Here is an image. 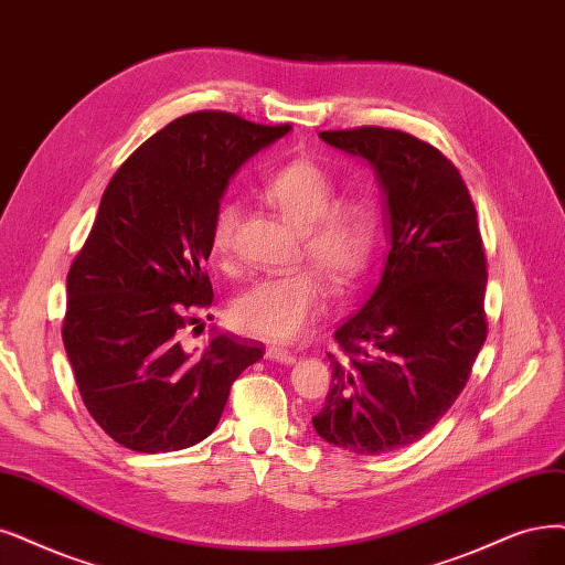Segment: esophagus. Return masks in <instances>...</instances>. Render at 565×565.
Masks as SVG:
<instances>
[{"mask_svg": "<svg viewBox=\"0 0 565 565\" xmlns=\"http://www.w3.org/2000/svg\"><path fill=\"white\" fill-rule=\"evenodd\" d=\"M267 359L269 361H277V363H284V365H294L296 363V353L288 351L284 347H267Z\"/></svg>", "mask_w": 565, "mask_h": 565, "instance_id": "esophagus-1", "label": "esophagus"}]
</instances>
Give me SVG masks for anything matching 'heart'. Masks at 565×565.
<instances>
[{
    "instance_id": "1",
    "label": "heart",
    "mask_w": 565,
    "mask_h": 565,
    "mask_svg": "<svg viewBox=\"0 0 565 565\" xmlns=\"http://www.w3.org/2000/svg\"><path fill=\"white\" fill-rule=\"evenodd\" d=\"M338 195L335 177L315 158L290 160L263 181V198L300 227V258L316 269L298 267L242 290L230 307L237 330L269 342L296 340L323 305L319 277L335 290H347L365 275L382 235L380 206L367 198L335 203ZM239 218L235 200L216 204L209 242L218 260L233 254Z\"/></svg>"
}]
</instances>
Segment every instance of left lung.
I'll return each instance as SVG.
<instances>
[{"mask_svg":"<svg viewBox=\"0 0 565 565\" xmlns=\"http://www.w3.org/2000/svg\"><path fill=\"white\" fill-rule=\"evenodd\" d=\"M321 139L374 164L391 250L367 302L338 326L323 409L326 443L374 456L424 437L466 388L489 321L477 209L454 162L403 130L363 125Z\"/></svg>","mask_w":565,"mask_h":565,"instance_id":"left-lung-1","label":"left lung"}]
</instances>
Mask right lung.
Returning <instances> with one entry per match:
<instances>
[{
	"label": "right lung",
	"mask_w": 565,
	"mask_h": 565,
	"mask_svg": "<svg viewBox=\"0 0 565 565\" xmlns=\"http://www.w3.org/2000/svg\"><path fill=\"white\" fill-rule=\"evenodd\" d=\"M290 125L227 111L185 114L146 139L111 177L67 275L62 342L83 405L125 449L177 451L212 435L263 344L185 330L214 302L209 227L237 167Z\"/></svg>",
	"instance_id": "right-lung-1"
}]
</instances>
